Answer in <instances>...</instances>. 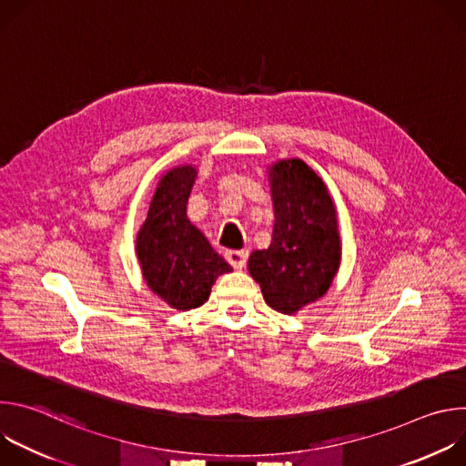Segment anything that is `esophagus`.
Wrapping results in <instances>:
<instances>
[{"mask_svg":"<svg viewBox=\"0 0 466 466\" xmlns=\"http://www.w3.org/2000/svg\"><path fill=\"white\" fill-rule=\"evenodd\" d=\"M247 256H248L247 250H227V252H225L227 261L232 265L234 269H243V268H245Z\"/></svg>","mask_w":466,"mask_h":466,"instance_id":"34e87169","label":"esophagus"}]
</instances>
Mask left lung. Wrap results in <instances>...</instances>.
<instances>
[{
  "instance_id": "left-lung-1",
  "label": "left lung",
  "mask_w": 466,
  "mask_h": 466,
  "mask_svg": "<svg viewBox=\"0 0 466 466\" xmlns=\"http://www.w3.org/2000/svg\"><path fill=\"white\" fill-rule=\"evenodd\" d=\"M275 227L269 248L248 256V273L265 302L291 315L320 299L341 261L336 207L322 178L300 158L269 171Z\"/></svg>"
}]
</instances>
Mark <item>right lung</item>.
<instances>
[{"mask_svg":"<svg viewBox=\"0 0 466 466\" xmlns=\"http://www.w3.org/2000/svg\"><path fill=\"white\" fill-rule=\"evenodd\" d=\"M195 177L193 166H180L160 178L137 238L142 275L149 289L180 311L203 306L218 277L232 271L186 216Z\"/></svg>","mask_w":466,"mask_h":466,"instance_id":"right-lung-1","label":"right lung"}]
</instances>
